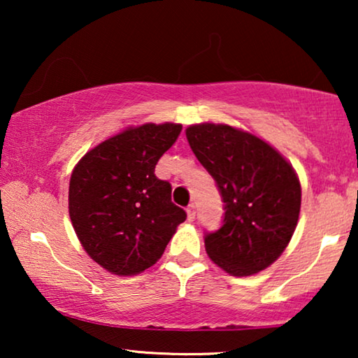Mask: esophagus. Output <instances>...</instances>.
I'll use <instances>...</instances> for the list:
<instances>
[{"label":"esophagus","mask_w":358,"mask_h":358,"mask_svg":"<svg viewBox=\"0 0 358 358\" xmlns=\"http://www.w3.org/2000/svg\"><path fill=\"white\" fill-rule=\"evenodd\" d=\"M185 212H187V218H189V222H194V218H195V205L194 203H190L187 208H185Z\"/></svg>","instance_id":"obj_1"}]
</instances>
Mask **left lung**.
I'll list each match as a JSON object with an SVG mask.
<instances>
[{
	"label": "left lung",
	"mask_w": 358,
	"mask_h": 358,
	"mask_svg": "<svg viewBox=\"0 0 358 358\" xmlns=\"http://www.w3.org/2000/svg\"><path fill=\"white\" fill-rule=\"evenodd\" d=\"M185 135L223 202L222 227L203 236L210 259L236 277L264 271L296 228L301 187L295 171L266 141L229 125H192Z\"/></svg>",
	"instance_id": "8db88e82"
}]
</instances>
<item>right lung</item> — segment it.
Instances as JSON below:
<instances>
[{
    "mask_svg": "<svg viewBox=\"0 0 358 358\" xmlns=\"http://www.w3.org/2000/svg\"><path fill=\"white\" fill-rule=\"evenodd\" d=\"M182 125L145 124L102 141L70 180V218L91 259L117 275H134L163 256L187 213L171 200L155 168Z\"/></svg>",
    "mask_w": 358,
    "mask_h": 358,
    "instance_id": "1",
    "label": "right lung"
}]
</instances>
